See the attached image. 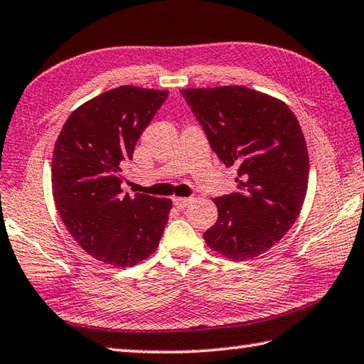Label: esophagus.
I'll use <instances>...</instances> for the list:
<instances>
[{"label": "esophagus", "mask_w": 364, "mask_h": 364, "mask_svg": "<svg viewBox=\"0 0 364 364\" xmlns=\"http://www.w3.org/2000/svg\"><path fill=\"white\" fill-rule=\"evenodd\" d=\"M191 202H193L191 197H173V203L178 208H186Z\"/></svg>", "instance_id": "esophagus-1"}]
</instances>
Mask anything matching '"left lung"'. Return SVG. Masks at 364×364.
<instances>
[{
	"label": "left lung",
	"instance_id": "1",
	"mask_svg": "<svg viewBox=\"0 0 364 364\" xmlns=\"http://www.w3.org/2000/svg\"><path fill=\"white\" fill-rule=\"evenodd\" d=\"M226 167H237L240 191L213 199L218 221L207 245L234 261L253 259L283 239L301 213L309 153L287 103L245 85L181 89Z\"/></svg>",
	"mask_w": 364,
	"mask_h": 364
}]
</instances>
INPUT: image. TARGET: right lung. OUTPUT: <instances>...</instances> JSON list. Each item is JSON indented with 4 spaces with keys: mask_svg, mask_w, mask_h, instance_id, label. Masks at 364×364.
Masks as SVG:
<instances>
[{
    "mask_svg": "<svg viewBox=\"0 0 364 364\" xmlns=\"http://www.w3.org/2000/svg\"><path fill=\"white\" fill-rule=\"evenodd\" d=\"M168 90L135 85L103 92L76 108L52 156V196L73 239L97 261L132 267L159 247L170 199L122 196V165Z\"/></svg>",
    "mask_w": 364,
    "mask_h": 364,
    "instance_id": "1",
    "label": "right lung"
}]
</instances>
